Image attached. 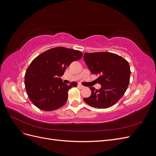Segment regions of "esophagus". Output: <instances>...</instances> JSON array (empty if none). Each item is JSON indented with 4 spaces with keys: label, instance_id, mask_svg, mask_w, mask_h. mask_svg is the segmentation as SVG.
<instances>
[{
    "label": "esophagus",
    "instance_id": "obj_1",
    "mask_svg": "<svg viewBox=\"0 0 156 156\" xmlns=\"http://www.w3.org/2000/svg\"><path fill=\"white\" fill-rule=\"evenodd\" d=\"M78 87H79L80 89H82V88H83L84 87L83 86V85H81V84H78Z\"/></svg>",
    "mask_w": 156,
    "mask_h": 156
}]
</instances>
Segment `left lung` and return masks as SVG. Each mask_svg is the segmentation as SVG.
Segmentation results:
<instances>
[{
  "label": "left lung",
  "mask_w": 156,
  "mask_h": 156,
  "mask_svg": "<svg viewBox=\"0 0 156 156\" xmlns=\"http://www.w3.org/2000/svg\"><path fill=\"white\" fill-rule=\"evenodd\" d=\"M84 60L92 74L98 76L96 81L101 85L99 90L90 87L91 96L83 100L87 104L96 108L114 105L124 96L130 80V66L122 56L109 52L85 53Z\"/></svg>",
  "instance_id": "left-lung-1"
}]
</instances>
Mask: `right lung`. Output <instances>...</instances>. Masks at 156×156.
I'll use <instances>...</instances> for the list:
<instances>
[{
	"mask_svg": "<svg viewBox=\"0 0 156 156\" xmlns=\"http://www.w3.org/2000/svg\"><path fill=\"white\" fill-rule=\"evenodd\" d=\"M81 51L56 47L41 53L32 61L25 75V86L28 96L36 107L45 111H53L66 103L68 90L77 86L69 85L60 77L73 61L81 59Z\"/></svg>",
	"mask_w": 156,
	"mask_h": 156,
	"instance_id": "add662e5",
	"label": "right lung"
}]
</instances>
